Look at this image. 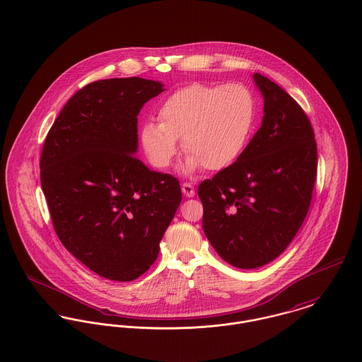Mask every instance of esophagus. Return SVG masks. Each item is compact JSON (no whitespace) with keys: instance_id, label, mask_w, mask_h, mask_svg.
Returning <instances> with one entry per match:
<instances>
[{"instance_id":"34e87169","label":"esophagus","mask_w":362,"mask_h":362,"mask_svg":"<svg viewBox=\"0 0 362 362\" xmlns=\"http://www.w3.org/2000/svg\"><path fill=\"white\" fill-rule=\"evenodd\" d=\"M182 192H183V194H185L186 197H194V194H196L193 185H192V183H187V182H185V183L182 185Z\"/></svg>"}]
</instances>
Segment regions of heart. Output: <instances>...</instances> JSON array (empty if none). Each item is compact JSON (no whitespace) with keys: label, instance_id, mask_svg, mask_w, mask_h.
Wrapping results in <instances>:
<instances>
[{"label":"heart","instance_id":"obj_1","mask_svg":"<svg viewBox=\"0 0 362 362\" xmlns=\"http://www.w3.org/2000/svg\"><path fill=\"white\" fill-rule=\"evenodd\" d=\"M160 123L146 122L140 129V146L150 163L168 168L179 151V140L187 157L180 166L193 173L202 166L222 170L240 158L248 144L255 101L238 84L192 83L172 93L162 103Z\"/></svg>","mask_w":362,"mask_h":362}]
</instances>
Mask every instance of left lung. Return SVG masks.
Segmentation results:
<instances>
[{
    "mask_svg": "<svg viewBox=\"0 0 362 362\" xmlns=\"http://www.w3.org/2000/svg\"><path fill=\"white\" fill-rule=\"evenodd\" d=\"M264 98L258 132L240 158L199 187L202 229L222 259L259 268L286 250L308 212L317 177L310 119L281 88L252 75Z\"/></svg>",
    "mask_w": 362,
    "mask_h": 362,
    "instance_id": "8db88e82",
    "label": "left lung"
}]
</instances>
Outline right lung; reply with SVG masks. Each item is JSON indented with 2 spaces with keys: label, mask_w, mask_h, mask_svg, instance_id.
Listing matches in <instances>:
<instances>
[{
  "label": "right lung",
  "mask_w": 362,
  "mask_h": 362,
  "mask_svg": "<svg viewBox=\"0 0 362 362\" xmlns=\"http://www.w3.org/2000/svg\"><path fill=\"white\" fill-rule=\"evenodd\" d=\"M163 90L143 78L93 81L66 103L42 146L41 187L59 240L111 281H134L153 265L182 201L176 177L134 157L137 115Z\"/></svg>",
  "instance_id": "1"
}]
</instances>
